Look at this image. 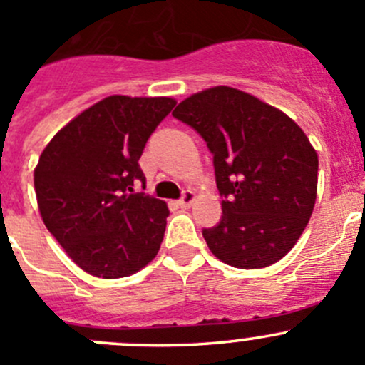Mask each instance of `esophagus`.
Returning a JSON list of instances; mask_svg holds the SVG:
<instances>
[{
    "instance_id": "1",
    "label": "esophagus",
    "mask_w": 365,
    "mask_h": 365,
    "mask_svg": "<svg viewBox=\"0 0 365 365\" xmlns=\"http://www.w3.org/2000/svg\"><path fill=\"white\" fill-rule=\"evenodd\" d=\"M194 200H196V194H194L192 190H185V192H183V196L180 197L178 205L182 206V208H189V206L194 203Z\"/></svg>"
}]
</instances>
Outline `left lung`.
Instances as JSON below:
<instances>
[{"label":"left lung","instance_id":"left-lung-1","mask_svg":"<svg viewBox=\"0 0 365 365\" xmlns=\"http://www.w3.org/2000/svg\"><path fill=\"white\" fill-rule=\"evenodd\" d=\"M173 116L205 139L213 155L222 217L203 237L237 268H263L293 249L311 219L318 155L279 109L227 86L192 95Z\"/></svg>","mask_w":365,"mask_h":365}]
</instances>
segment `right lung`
I'll return each mask as SVG.
<instances>
[{"label":"right lung","instance_id":"1","mask_svg":"<svg viewBox=\"0 0 365 365\" xmlns=\"http://www.w3.org/2000/svg\"><path fill=\"white\" fill-rule=\"evenodd\" d=\"M175 104L113 95L73 118L40 155L35 192L43 224L95 277H127L159 252L169 210L134 187L145 189L139 159Z\"/></svg>","mask_w":365,"mask_h":365}]
</instances>
